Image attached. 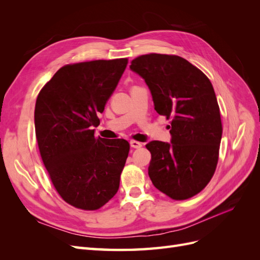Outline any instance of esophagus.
<instances>
[{
	"instance_id": "esophagus-1",
	"label": "esophagus",
	"mask_w": 260,
	"mask_h": 260,
	"mask_svg": "<svg viewBox=\"0 0 260 260\" xmlns=\"http://www.w3.org/2000/svg\"><path fill=\"white\" fill-rule=\"evenodd\" d=\"M130 145H131V147H133V148H141V147L143 146L142 143L138 142V141H135V140H131V141H130Z\"/></svg>"
}]
</instances>
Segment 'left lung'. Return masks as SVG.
<instances>
[{
	"mask_svg": "<svg viewBox=\"0 0 260 260\" xmlns=\"http://www.w3.org/2000/svg\"><path fill=\"white\" fill-rule=\"evenodd\" d=\"M130 68L148 85L155 111L171 123V143L146 144L152 155L148 176L170 199H190L209 183L219 158L222 123L212 84L177 55H141Z\"/></svg>",
	"mask_w": 260,
	"mask_h": 260,
	"instance_id": "left-lung-1",
	"label": "left lung"
}]
</instances>
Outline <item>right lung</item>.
<instances>
[{"label": "right lung", "instance_id": "obj_1", "mask_svg": "<svg viewBox=\"0 0 260 260\" xmlns=\"http://www.w3.org/2000/svg\"><path fill=\"white\" fill-rule=\"evenodd\" d=\"M128 64V58L68 64L39 92L35 127L39 151L60 198L83 210H96L119 188L130 144L94 136L99 113Z\"/></svg>", "mask_w": 260, "mask_h": 260}]
</instances>
